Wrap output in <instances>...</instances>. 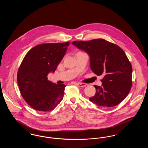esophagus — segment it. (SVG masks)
<instances>
[{
	"instance_id": "obj_1",
	"label": "esophagus",
	"mask_w": 148,
	"mask_h": 148,
	"mask_svg": "<svg viewBox=\"0 0 148 148\" xmlns=\"http://www.w3.org/2000/svg\"><path fill=\"white\" fill-rule=\"evenodd\" d=\"M77 85H78L79 87H85V86L87 85V84H85V83H78Z\"/></svg>"
}]
</instances>
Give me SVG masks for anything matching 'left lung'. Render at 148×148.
Listing matches in <instances>:
<instances>
[{
    "mask_svg": "<svg viewBox=\"0 0 148 148\" xmlns=\"http://www.w3.org/2000/svg\"><path fill=\"white\" fill-rule=\"evenodd\" d=\"M72 44L89 54L92 71L104 76L101 86L94 85L96 94L90 101L103 107L119 104L127 97L132 84V66L123 50L103 39Z\"/></svg>",
    "mask_w": 148,
    "mask_h": 148,
    "instance_id": "left-lung-1",
    "label": "left lung"
}]
</instances>
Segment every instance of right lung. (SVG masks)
<instances>
[{
    "mask_svg": "<svg viewBox=\"0 0 148 148\" xmlns=\"http://www.w3.org/2000/svg\"><path fill=\"white\" fill-rule=\"evenodd\" d=\"M69 44L38 45L24 56L18 71L17 82L21 96L35 110H52L63 99L65 85L53 83L47 76L56 71Z\"/></svg>",
    "mask_w": 148,
    "mask_h": 148,
    "instance_id": "obj_1",
    "label": "right lung"
}]
</instances>
